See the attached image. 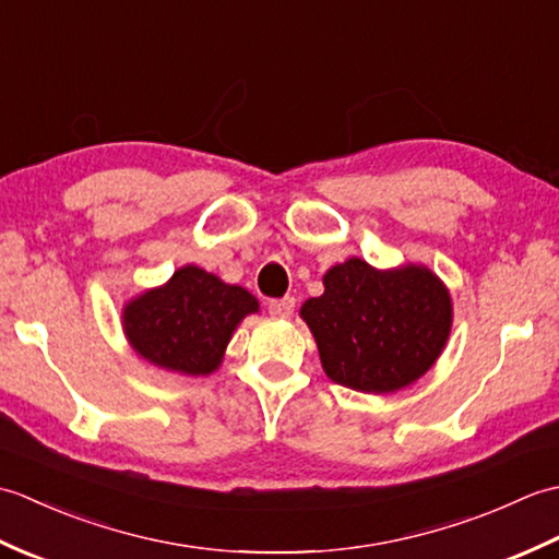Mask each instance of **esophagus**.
Masks as SVG:
<instances>
[{
	"instance_id": "esophagus-1",
	"label": "esophagus",
	"mask_w": 559,
	"mask_h": 559,
	"mask_svg": "<svg viewBox=\"0 0 559 559\" xmlns=\"http://www.w3.org/2000/svg\"><path fill=\"white\" fill-rule=\"evenodd\" d=\"M295 312V298L293 295H286V298L278 300H269V314L273 317H290Z\"/></svg>"
}]
</instances>
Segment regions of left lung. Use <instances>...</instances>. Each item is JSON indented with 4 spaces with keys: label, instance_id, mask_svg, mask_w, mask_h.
Returning <instances> with one entry per match:
<instances>
[{
    "label": "left lung",
    "instance_id": "1",
    "mask_svg": "<svg viewBox=\"0 0 559 559\" xmlns=\"http://www.w3.org/2000/svg\"><path fill=\"white\" fill-rule=\"evenodd\" d=\"M336 384L389 394L413 384L442 353L451 300L423 266L377 271L362 259L329 269L324 295L300 310Z\"/></svg>",
    "mask_w": 559,
    "mask_h": 559
}]
</instances>
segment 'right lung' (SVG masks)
<instances>
[{
	"label": "right lung",
	"mask_w": 559,
	"mask_h": 559,
	"mask_svg": "<svg viewBox=\"0 0 559 559\" xmlns=\"http://www.w3.org/2000/svg\"><path fill=\"white\" fill-rule=\"evenodd\" d=\"M257 307L245 288L185 266L168 286L127 305L124 331L148 362L182 374H209L218 367L235 326Z\"/></svg>",
	"instance_id": "add662e5"
}]
</instances>
